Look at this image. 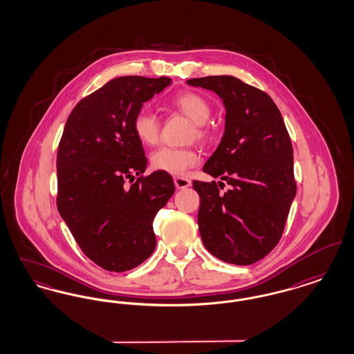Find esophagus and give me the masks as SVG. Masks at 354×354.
<instances>
[{
  "label": "esophagus",
  "mask_w": 354,
  "mask_h": 354,
  "mask_svg": "<svg viewBox=\"0 0 354 354\" xmlns=\"http://www.w3.org/2000/svg\"><path fill=\"white\" fill-rule=\"evenodd\" d=\"M174 183H175L178 189H185V188H188V187L191 185V180H189V179H187V178H180V176H178V178H175V179H174Z\"/></svg>",
  "instance_id": "1"
}]
</instances>
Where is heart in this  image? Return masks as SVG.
I'll use <instances>...</instances> for the list:
<instances>
[{"label":"heart","mask_w":354,"mask_h":354,"mask_svg":"<svg viewBox=\"0 0 354 354\" xmlns=\"http://www.w3.org/2000/svg\"><path fill=\"white\" fill-rule=\"evenodd\" d=\"M171 106L179 110L185 117L196 123L195 136L199 140H207L211 135L207 120L211 115V106L203 95L195 91H185L171 100ZM133 131L140 143L153 146L159 142L160 120L155 113L147 109L139 110L133 119ZM201 160L199 153L192 149H176L163 146L150 156L152 169L171 175H183L185 171Z\"/></svg>","instance_id":"1"}]
</instances>
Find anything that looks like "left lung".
<instances>
[{
  "instance_id": "8db88e82",
  "label": "left lung",
  "mask_w": 354,
  "mask_h": 354,
  "mask_svg": "<svg viewBox=\"0 0 354 354\" xmlns=\"http://www.w3.org/2000/svg\"><path fill=\"white\" fill-rule=\"evenodd\" d=\"M187 84L216 93L225 107V130L203 171L215 182L194 180L201 196L199 232L220 260L250 266L277 245L296 195L293 149L280 110L270 95L231 75ZM223 181L230 189L223 193Z\"/></svg>"
}]
</instances>
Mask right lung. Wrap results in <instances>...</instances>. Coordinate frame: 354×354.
Returning a JSON list of instances; mask_svg holds the SVG:
<instances>
[{
  "instance_id": "obj_1",
  "label": "right lung",
  "mask_w": 354,
  "mask_h": 354,
  "mask_svg": "<svg viewBox=\"0 0 354 354\" xmlns=\"http://www.w3.org/2000/svg\"><path fill=\"white\" fill-rule=\"evenodd\" d=\"M169 84V77H119L78 102L66 120L57 207L82 252L103 270H133L155 250L152 221L175 185L162 171L142 176L147 159L133 119Z\"/></svg>"
}]
</instances>
